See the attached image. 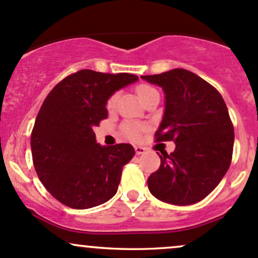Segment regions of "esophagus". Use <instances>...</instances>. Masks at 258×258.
Here are the masks:
<instances>
[{
    "label": "esophagus",
    "mask_w": 258,
    "mask_h": 258,
    "mask_svg": "<svg viewBox=\"0 0 258 258\" xmlns=\"http://www.w3.org/2000/svg\"><path fill=\"white\" fill-rule=\"evenodd\" d=\"M135 151H136V154L141 155V154H144V153L147 152V148H144V147H142V146H136Z\"/></svg>",
    "instance_id": "obj_1"
}]
</instances>
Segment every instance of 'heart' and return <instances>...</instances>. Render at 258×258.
Returning <instances> with one entry per match:
<instances>
[{"label":"heart","instance_id":"obj_1","mask_svg":"<svg viewBox=\"0 0 258 258\" xmlns=\"http://www.w3.org/2000/svg\"><path fill=\"white\" fill-rule=\"evenodd\" d=\"M155 92H157V90H155L154 88L146 86V84H142V86H140L137 88V94H138V97H140L141 100H143L144 98H147L149 94H152V93H155ZM116 99H117V95L116 94L112 95V97L109 99V101H107V107H109V109L114 107L115 103H116ZM123 130H124V132H126V135L128 136L130 138H132V140H138V138L141 137V134H142V127H141L140 124L134 123V122L124 123Z\"/></svg>","mask_w":258,"mask_h":258}]
</instances>
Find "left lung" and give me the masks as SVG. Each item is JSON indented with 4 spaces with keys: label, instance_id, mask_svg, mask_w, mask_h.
<instances>
[{
    "label": "left lung",
    "instance_id": "1",
    "mask_svg": "<svg viewBox=\"0 0 258 258\" xmlns=\"http://www.w3.org/2000/svg\"><path fill=\"white\" fill-rule=\"evenodd\" d=\"M141 78L163 88L165 109L155 137L175 143L174 152L159 155V169L148 177L149 191L175 206L200 202L222 181L233 157L234 127L224 99L183 69Z\"/></svg>",
    "mask_w": 258,
    "mask_h": 258
}]
</instances>
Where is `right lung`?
Instances as JSON below:
<instances>
[{"label": "right lung", "mask_w": 258, "mask_h": 258, "mask_svg": "<svg viewBox=\"0 0 258 258\" xmlns=\"http://www.w3.org/2000/svg\"><path fill=\"white\" fill-rule=\"evenodd\" d=\"M137 81L130 73L82 70L56 84L42 103L30 140L34 168L45 188L67 207H97L117 192L135 149L127 143L100 146L93 128L107 117L112 94Z\"/></svg>", "instance_id": "right-lung-1"}]
</instances>
